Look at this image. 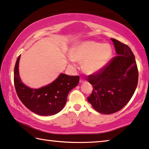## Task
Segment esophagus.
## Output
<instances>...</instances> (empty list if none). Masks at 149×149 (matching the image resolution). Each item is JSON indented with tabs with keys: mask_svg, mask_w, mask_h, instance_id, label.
<instances>
[{
	"mask_svg": "<svg viewBox=\"0 0 149 149\" xmlns=\"http://www.w3.org/2000/svg\"><path fill=\"white\" fill-rule=\"evenodd\" d=\"M86 81V79L84 78L83 77H80V79H79V82H80V83H83V82H84Z\"/></svg>",
	"mask_w": 149,
	"mask_h": 149,
	"instance_id": "obj_1",
	"label": "esophagus"
}]
</instances>
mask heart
Returning <instances> with one entry per match:
<instances>
[{
    "label": "heart",
    "mask_w": 149,
    "mask_h": 149,
    "mask_svg": "<svg viewBox=\"0 0 149 149\" xmlns=\"http://www.w3.org/2000/svg\"><path fill=\"white\" fill-rule=\"evenodd\" d=\"M73 61L82 63L84 72L88 74L102 70L112 57V48L110 44L96 41H84L70 51Z\"/></svg>",
    "instance_id": "obj_1"
}]
</instances>
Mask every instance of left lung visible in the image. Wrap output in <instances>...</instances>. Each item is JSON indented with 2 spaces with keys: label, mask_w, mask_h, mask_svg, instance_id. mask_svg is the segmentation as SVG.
Segmentation results:
<instances>
[{
  "label": "left lung",
  "mask_w": 149,
  "mask_h": 149,
  "mask_svg": "<svg viewBox=\"0 0 149 149\" xmlns=\"http://www.w3.org/2000/svg\"><path fill=\"white\" fill-rule=\"evenodd\" d=\"M111 40L117 55L102 70L88 77L93 86L88 102L105 114L116 112L126 105L136 90L139 79L138 68L130 48L116 39Z\"/></svg>",
  "instance_id": "left-lung-1"
}]
</instances>
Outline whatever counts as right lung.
Returning a JSON list of instances; mask_svg holds the SVG:
<instances>
[{
	"label": "right lung",
	"instance_id": "1",
	"mask_svg": "<svg viewBox=\"0 0 149 149\" xmlns=\"http://www.w3.org/2000/svg\"><path fill=\"white\" fill-rule=\"evenodd\" d=\"M19 55L14 70V84L17 96L28 109L41 116L54 115L63 109L70 91L77 86L79 75L61 74L49 85L32 89L22 83L19 73Z\"/></svg>",
	"mask_w": 149,
	"mask_h": 149
}]
</instances>
